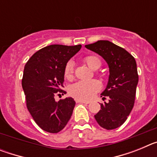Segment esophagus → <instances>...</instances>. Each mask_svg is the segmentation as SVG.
Here are the masks:
<instances>
[{
    "label": "esophagus",
    "instance_id": "esophagus-1",
    "mask_svg": "<svg viewBox=\"0 0 157 157\" xmlns=\"http://www.w3.org/2000/svg\"><path fill=\"white\" fill-rule=\"evenodd\" d=\"M75 101L77 103H82V104H90V101H83V100L80 99H75Z\"/></svg>",
    "mask_w": 157,
    "mask_h": 157
}]
</instances>
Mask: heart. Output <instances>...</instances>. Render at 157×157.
Returning <instances> with one entry per match:
<instances>
[{
	"label": "heart",
	"mask_w": 157,
	"mask_h": 157,
	"mask_svg": "<svg viewBox=\"0 0 157 157\" xmlns=\"http://www.w3.org/2000/svg\"><path fill=\"white\" fill-rule=\"evenodd\" d=\"M85 62L90 68L92 70H97L101 67V59L96 56H89L84 59ZM74 73V64L72 62H68L65 66L64 76L67 79L71 80L73 78ZM101 85L97 80H86L79 81L74 83L69 88V93L72 97L76 99L90 100L94 96V94L100 90Z\"/></svg>",
	"instance_id": "b5f03b06"
}]
</instances>
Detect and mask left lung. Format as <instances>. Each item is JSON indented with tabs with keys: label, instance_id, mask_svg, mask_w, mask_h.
I'll return each instance as SVG.
<instances>
[{
	"label": "left lung",
	"instance_id": "left-lung-1",
	"mask_svg": "<svg viewBox=\"0 0 157 157\" xmlns=\"http://www.w3.org/2000/svg\"><path fill=\"white\" fill-rule=\"evenodd\" d=\"M106 61L109 68V81L101 97L109 98L101 104V109L94 116L96 121L106 130L123 125L132 110L138 75L135 59L127 50L106 40L86 45Z\"/></svg>",
	"mask_w": 157,
	"mask_h": 157
}]
</instances>
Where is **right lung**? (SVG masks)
Returning a JSON list of instances; mask_svg holds the SVG:
<instances>
[{
  "instance_id": "1",
  "label": "right lung",
  "mask_w": 157,
  "mask_h": 157,
  "mask_svg": "<svg viewBox=\"0 0 157 157\" xmlns=\"http://www.w3.org/2000/svg\"><path fill=\"white\" fill-rule=\"evenodd\" d=\"M82 45H51L29 59L23 71L22 86L29 112L37 125L48 133H58L70 120L75 105L72 98L55 101L64 82V68Z\"/></svg>"
}]
</instances>
